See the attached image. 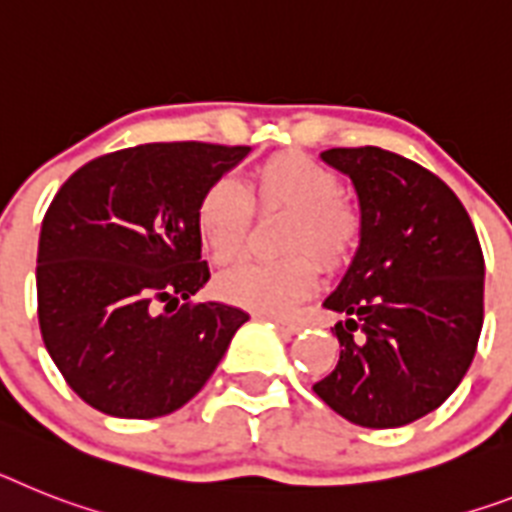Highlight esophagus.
<instances>
[{"mask_svg":"<svg viewBox=\"0 0 512 512\" xmlns=\"http://www.w3.org/2000/svg\"><path fill=\"white\" fill-rule=\"evenodd\" d=\"M270 320L276 322L278 328H281L283 333H289V336L299 333V328H302V325H299V322H296V320H291V317H270Z\"/></svg>","mask_w":512,"mask_h":512,"instance_id":"34e87169","label":"esophagus"}]
</instances>
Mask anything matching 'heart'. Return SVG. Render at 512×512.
Wrapping results in <instances>:
<instances>
[{
	"label": "heart",
	"mask_w": 512,
	"mask_h": 512,
	"mask_svg": "<svg viewBox=\"0 0 512 512\" xmlns=\"http://www.w3.org/2000/svg\"><path fill=\"white\" fill-rule=\"evenodd\" d=\"M252 197L260 210L289 213L281 231V260H242L218 278V294L231 304L260 312H283L315 289L322 268H341L354 255L362 223L341 200L338 176L304 153H278L252 174ZM252 200L234 179H218L195 210L200 244L216 263H231L244 247ZM315 256L314 261L311 257Z\"/></svg>",
	"instance_id": "1"
}]
</instances>
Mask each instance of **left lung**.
<instances>
[{
  "instance_id": "left-lung-1",
  "label": "left lung",
  "mask_w": 512,
  "mask_h": 512,
  "mask_svg": "<svg viewBox=\"0 0 512 512\" xmlns=\"http://www.w3.org/2000/svg\"><path fill=\"white\" fill-rule=\"evenodd\" d=\"M354 184L359 247L333 309L336 369L312 385L351 424L393 429L448 401L474 362L484 322V255L466 208L440 176L390 150L330 148Z\"/></svg>"
}]
</instances>
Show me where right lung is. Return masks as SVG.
<instances>
[{
  "label": "right lung",
  "mask_w": 512,
  "mask_h": 512,
  "mask_svg": "<svg viewBox=\"0 0 512 512\" xmlns=\"http://www.w3.org/2000/svg\"><path fill=\"white\" fill-rule=\"evenodd\" d=\"M247 153L135 145L85 163L51 200L38 239V325L88 406L119 419L182 409L249 320L229 304L190 302L210 278L197 203Z\"/></svg>",
  "instance_id": "obj_1"
}]
</instances>
